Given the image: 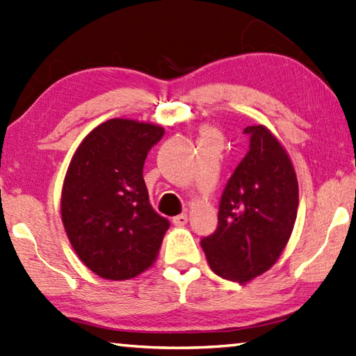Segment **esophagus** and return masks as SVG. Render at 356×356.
Returning <instances> with one entry per match:
<instances>
[{"instance_id": "esophagus-1", "label": "esophagus", "mask_w": 356, "mask_h": 356, "mask_svg": "<svg viewBox=\"0 0 356 356\" xmlns=\"http://www.w3.org/2000/svg\"><path fill=\"white\" fill-rule=\"evenodd\" d=\"M188 222V216L186 214H179V216H174L172 218V224L174 225H179V227H182V225H185Z\"/></svg>"}]
</instances>
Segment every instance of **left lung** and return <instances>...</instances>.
<instances>
[{"label": "left lung", "instance_id": "1", "mask_svg": "<svg viewBox=\"0 0 356 356\" xmlns=\"http://www.w3.org/2000/svg\"><path fill=\"white\" fill-rule=\"evenodd\" d=\"M245 157L222 193L218 228L202 238L216 275L241 284L262 275L281 256L298 213V180L282 145L262 124L243 129Z\"/></svg>", "mask_w": 356, "mask_h": 356}]
</instances>
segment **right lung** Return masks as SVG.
I'll list each match as a JSON object with an SVG mask.
<instances>
[{
  "mask_svg": "<svg viewBox=\"0 0 356 356\" xmlns=\"http://www.w3.org/2000/svg\"><path fill=\"white\" fill-rule=\"evenodd\" d=\"M163 128L111 118L75 151L63 185L61 219L75 253L104 280L152 266L170 220L149 204L143 165Z\"/></svg>",
  "mask_w": 356,
  "mask_h": 356,
  "instance_id": "add662e5",
  "label": "right lung"
}]
</instances>
